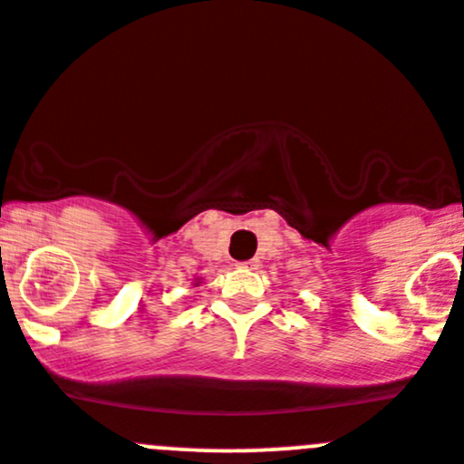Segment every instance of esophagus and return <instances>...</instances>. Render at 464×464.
<instances>
[{
  "mask_svg": "<svg viewBox=\"0 0 464 464\" xmlns=\"http://www.w3.org/2000/svg\"><path fill=\"white\" fill-rule=\"evenodd\" d=\"M238 267H250V270H256V267H259V259L243 261V264H238Z\"/></svg>",
  "mask_w": 464,
  "mask_h": 464,
  "instance_id": "obj_1",
  "label": "esophagus"
}]
</instances>
